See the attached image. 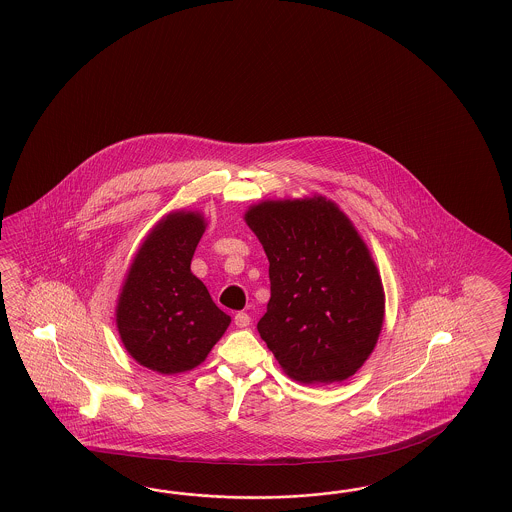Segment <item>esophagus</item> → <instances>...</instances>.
I'll list each match as a JSON object with an SVG mask.
<instances>
[{
    "mask_svg": "<svg viewBox=\"0 0 512 512\" xmlns=\"http://www.w3.org/2000/svg\"><path fill=\"white\" fill-rule=\"evenodd\" d=\"M235 324L238 328H248L249 324H251V317H249L248 313H236Z\"/></svg>",
    "mask_w": 512,
    "mask_h": 512,
    "instance_id": "obj_1",
    "label": "esophagus"
}]
</instances>
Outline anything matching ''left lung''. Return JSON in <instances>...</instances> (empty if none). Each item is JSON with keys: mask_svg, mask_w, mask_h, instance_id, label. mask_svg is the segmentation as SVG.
<instances>
[{"mask_svg": "<svg viewBox=\"0 0 512 512\" xmlns=\"http://www.w3.org/2000/svg\"><path fill=\"white\" fill-rule=\"evenodd\" d=\"M244 218L270 263L257 330L281 369L304 384L350 378L384 324L382 279L356 227L322 195L263 201Z\"/></svg>", "mask_w": 512, "mask_h": 512, "instance_id": "left-lung-1", "label": "left lung"}]
</instances>
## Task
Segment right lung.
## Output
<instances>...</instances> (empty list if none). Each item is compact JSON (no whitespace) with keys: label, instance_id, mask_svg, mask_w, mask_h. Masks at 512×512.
I'll list each match as a JSON object with an SVG mask.
<instances>
[{"label":"right lung","instance_id":"obj_1","mask_svg":"<svg viewBox=\"0 0 512 512\" xmlns=\"http://www.w3.org/2000/svg\"><path fill=\"white\" fill-rule=\"evenodd\" d=\"M205 227L199 212L186 210L158 221L119 294L115 320L121 341L139 365L156 373L194 369L231 324L190 270Z\"/></svg>","mask_w":512,"mask_h":512}]
</instances>
